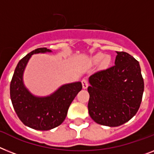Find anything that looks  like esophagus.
<instances>
[{"mask_svg": "<svg viewBox=\"0 0 154 154\" xmlns=\"http://www.w3.org/2000/svg\"><path fill=\"white\" fill-rule=\"evenodd\" d=\"M82 87H83V89L87 88V87H88V85H89L88 79H86V78L82 79Z\"/></svg>", "mask_w": 154, "mask_h": 154, "instance_id": "esophagus-1", "label": "esophagus"}]
</instances>
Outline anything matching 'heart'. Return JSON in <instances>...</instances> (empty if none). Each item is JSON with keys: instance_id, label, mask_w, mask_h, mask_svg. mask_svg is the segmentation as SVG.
<instances>
[{"instance_id": "obj_1", "label": "heart", "mask_w": 154, "mask_h": 154, "mask_svg": "<svg viewBox=\"0 0 154 154\" xmlns=\"http://www.w3.org/2000/svg\"><path fill=\"white\" fill-rule=\"evenodd\" d=\"M103 58H104V60H103V63H104V64L106 65V64H108V63H109V61H110V58H109V57H105V55L102 54V53H98V54H97V55L95 56L94 60L96 61H98V60H102Z\"/></svg>"}]
</instances>
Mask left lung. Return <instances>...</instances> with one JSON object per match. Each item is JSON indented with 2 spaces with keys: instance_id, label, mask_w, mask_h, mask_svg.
<instances>
[{
  "instance_id": "left-lung-1",
  "label": "left lung",
  "mask_w": 154,
  "mask_h": 154,
  "mask_svg": "<svg viewBox=\"0 0 154 154\" xmlns=\"http://www.w3.org/2000/svg\"><path fill=\"white\" fill-rule=\"evenodd\" d=\"M115 64L89 79L88 111L96 123L118 127L129 121L140 107L144 81L139 63L125 52H116Z\"/></svg>"
}]
</instances>
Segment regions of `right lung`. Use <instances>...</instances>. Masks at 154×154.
<instances>
[{
	"mask_svg": "<svg viewBox=\"0 0 154 154\" xmlns=\"http://www.w3.org/2000/svg\"><path fill=\"white\" fill-rule=\"evenodd\" d=\"M51 52L47 48H38L20 60L10 84V97L20 120L35 130L48 131L58 127L65 120L68 108L82 88L80 82L62 86L46 97H37L29 92L23 82L24 68L34 53Z\"/></svg>",
	"mask_w": 154,
	"mask_h": 154,
	"instance_id": "1",
	"label": "right lung"
}]
</instances>
